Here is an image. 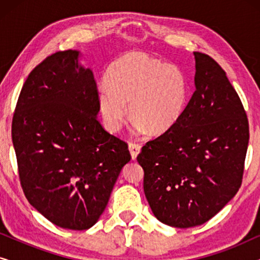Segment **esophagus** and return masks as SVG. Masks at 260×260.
Listing matches in <instances>:
<instances>
[{
    "mask_svg": "<svg viewBox=\"0 0 260 260\" xmlns=\"http://www.w3.org/2000/svg\"><path fill=\"white\" fill-rule=\"evenodd\" d=\"M129 150H130V154H131V157H133V159H136L137 155L140 154V151H141V145L138 143H135V142H130Z\"/></svg>",
    "mask_w": 260,
    "mask_h": 260,
    "instance_id": "obj_1",
    "label": "esophagus"
}]
</instances>
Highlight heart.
<instances>
[{
    "label": "heart",
    "instance_id": "b5f03b06",
    "mask_svg": "<svg viewBox=\"0 0 260 260\" xmlns=\"http://www.w3.org/2000/svg\"><path fill=\"white\" fill-rule=\"evenodd\" d=\"M98 90V106L110 133H118L127 116L137 133L158 136L172 130L188 102V84L182 71L144 53H129L116 60Z\"/></svg>",
    "mask_w": 260,
    "mask_h": 260
}]
</instances>
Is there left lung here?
I'll use <instances>...</instances> for the list:
<instances>
[{"label": "left lung", "mask_w": 260, "mask_h": 260, "mask_svg": "<svg viewBox=\"0 0 260 260\" xmlns=\"http://www.w3.org/2000/svg\"><path fill=\"white\" fill-rule=\"evenodd\" d=\"M194 55L197 88L182 117L137 156L152 213L179 229L208 221L237 194L250 138L246 111L225 71L205 53Z\"/></svg>", "instance_id": "1"}]
</instances>
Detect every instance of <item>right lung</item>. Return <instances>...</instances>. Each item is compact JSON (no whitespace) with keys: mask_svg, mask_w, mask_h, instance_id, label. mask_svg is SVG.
Here are the masks:
<instances>
[{"mask_svg":"<svg viewBox=\"0 0 260 260\" xmlns=\"http://www.w3.org/2000/svg\"><path fill=\"white\" fill-rule=\"evenodd\" d=\"M79 52L60 51L24 81L13 116L12 140L27 200L61 229L97 222L120 170L131 159L126 142L98 120V90Z\"/></svg>","mask_w":260,"mask_h":260,"instance_id":"obj_1","label":"right lung"}]
</instances>
